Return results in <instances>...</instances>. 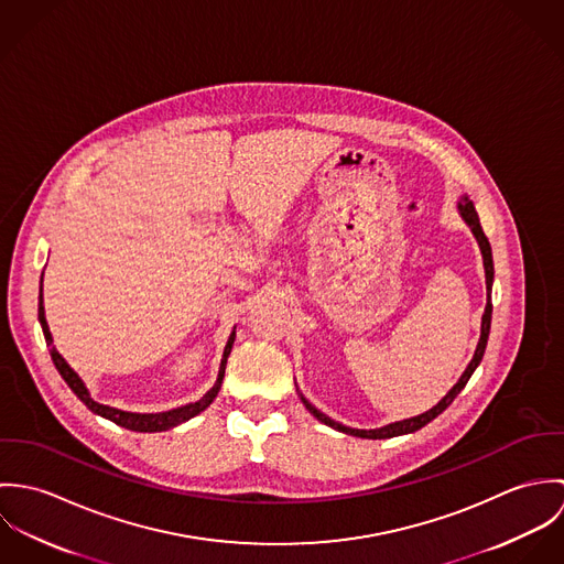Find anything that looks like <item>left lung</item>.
Wrapping results in <instances>:
<instances>
[{
	"instance_id": "left-lung-1",
	"label": "left lung",
	"mask_w": 564,
	"mask_h": 564,
	"mask_svg": "<svg viewBox=\"0 0 564 564\" xmlns=\"http://www.w3.org/2000/svg\"><path fill=\"white\" fill-rule=\"evenodd\" d=\"M458 210H460L463 219L469 224V228H471L474 237L478 239V245H480V249H482L484 273H486V308H484L482 315V334H480V343H478V347H476L474 360L469 362V367L465 369V373L460 376V380L456 382V387H454V389H452V391H449L441 402L436 403L434 408H430L427 412H423V414H419V416L403 419V421L391 423V425H384V427H378V430H354V427L340 425V423L332 421L329 416H325L322 410H317L313 403L306 402V400L302 398L304 405H306V408H308V410H311V412H313L322 423H325V425H329V427H334V430H338V432L351 434V436H360V438H391V436H400V434L416 432V430H421L425 423H430L432 419H436V416H438V414H441L449 403L454 402V400L458 398V393L467 387L469 378L474 376V371H476V369H478V365L482 362L484 349H486L488 332H490V317H492V302H490V289H492V275H495V271H492V253H490V242L486 239L482 226H480V217H478V213H476V208H474V202H469V197H460V202H458Z\"/></svg>"
}]
</instances>
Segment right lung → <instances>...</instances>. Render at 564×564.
I'll return each instance as SVG.
<instances>
[{
  "label": "right lung",
  "mask_w": 564,
  "mask_h": 564,
  "mask_svg": "<svg viewBox=\"0 0 564 564\" xmlns=\"http://www.w3.org/2000/svg\"><path fill=\"white\" fill-rule=\"evenodd\" d=\"M39 322H41V327H43V334H45V340H47V345H50V354H52V360H54L58 373H61L63 380L69 384V389L80 398V402L86 403L88 410H93V412H97V414H101V416L115 421V423L121 425V427L134 430V432H164V430H169V427H175V425L188 421L191 416L199 414L202 410H206V408L213 403V400L217 398V393H219V389H221V384H224L226 362H228V356H230V351H232L235 336H237L235 332L230 334L228 345H226V351H224V360H221V369H219L217 384H215L199 402L186 403V405H182V408H173V410L156 412V414H139V412H126V410H117V408H110V405H104V403H97L95 400H90V395H88L84 382L78 378V373L65 362V358H63V356L56 351V347L52 345V334H50V327H47V322H45L43 295H39Z\"/></svg>",
  "instance_id": "1"
}]
</instances>
